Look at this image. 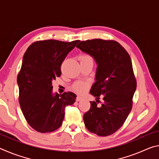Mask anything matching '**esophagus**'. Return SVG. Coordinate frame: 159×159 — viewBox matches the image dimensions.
<instances>
[{
  "instance_id": "34e87169",
  "label": "esophagus",
  "mask_w": 159,
  "mask_h": 159,
  "mask_svg": "<svg viewBox=\"0 0 159 159\" xmlns=\"http://www.w3.org/2000/svg\"><path fill=\"white\" fill-rule=\"evenodd\" d=\"M82 99H83L82 97H80V96H77V98H76V101H80V100H81Z\"/></svg>"
}]
</instances>
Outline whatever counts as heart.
Returning a JSON list of instances; mask_svg holds the SVG:
<instances>
[{"label":"heart","instance_id":"heart-1","mask_svg":"<svg viewBox=\"0 0 159 159\" xmlns=\"http://www.w3.org/2000/svg\"><path fill=\"white\" fill-rule=\"evenodd\" d=\"M85 59H92L90 55H83L80 57V60H85ZM90 87V83L88 81H77L74 83L73 86H72V89H73L75 92L79 94H83L85 93L86 91L88 90Z\"/></svg>","mask_w":159,"mask_h":159}]
</instances>
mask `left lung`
Returning <instances> with one entry per match:
<instances>
[{"label": "left lung", "instance_id": "left-lung-1", "mask_svg": "<svg viewBox=\"0 0 159 159\" xmlns=\"http://www.w3.org/2000/svg\"><path fill=\"white\" fill-rule=\"evenodd\" d=\"M76 47L93 57L98 64L96 82L90 90L98 99L90 102V109L83 115L85 125L99 136L110 135L123 125L133 107L137 81L130 57L113 40H87ZM100 97L104 102L98 106Z\"/></svg>", "mask_w": 159, "mask_h": 159}]
</instances>
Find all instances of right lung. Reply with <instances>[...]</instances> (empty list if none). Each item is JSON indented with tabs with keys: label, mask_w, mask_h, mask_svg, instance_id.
<instances>
[{
	"label": "right lung",
	"mask_w": 159,
	"mask_h": 159,
	"mask_svg": "<svg viewBox=\"0 0 159 159\" xmlns=\"http://www.w3.org/2000/svg\"><path fill=\"white\" fill-rule=\"evenodd\" d=\"M79 40L39 41L27 48L17 76L19 102L26 121L39 133H51L62 124L64 110L73 104L71 92L52 94V80L61 74V65Z\"/></svg>",
	"instance_id": "1"
}]
</instances>
